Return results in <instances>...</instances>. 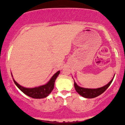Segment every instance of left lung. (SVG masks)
Masks as SVG:
<instances>
[{"mask_svg":"<svg viewBox=\"0 0 125 125\" xmlns=\"http://www.w3.org/2000/svg\"><path fill=\"white\" fill-rule=\"evenodd\" d=\"M113 79H112L111 80V81H110L109 82V83H107L106 85L97 89L83 88V87L79 86L76 83V82L74 81V86L76 91L80 95H81L82 96L86 97V98H94V97L98 96L102 94L110 85L111 83L112 82Z\"/></svg>","mask_w":125,"mask_h":125,"instance_id":"1","label":"left lung"}]
</instances>
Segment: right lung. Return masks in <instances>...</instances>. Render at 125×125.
Returning <instances> with one entry per match:
<instances>
[{"label":"right lung","mask_w":125,"mask_h":125,"mask_svg":"<svg viewBox=\"0 0 125 125\" xmlns=\"http://www.w3.org/2000/svg\"><path fill=\"white\" fill-rule=\"evenodd\" d=\"M59 73L60 71H58L52 77L50 81L46 84L41 86L33 87V88H26V87L21 86L14 80L13 78V79L17 87L25 94L32 98L42 99L47 97L52 92L54 88V82Z\"/></svg>","instance_id":"1"}]
</instances>
